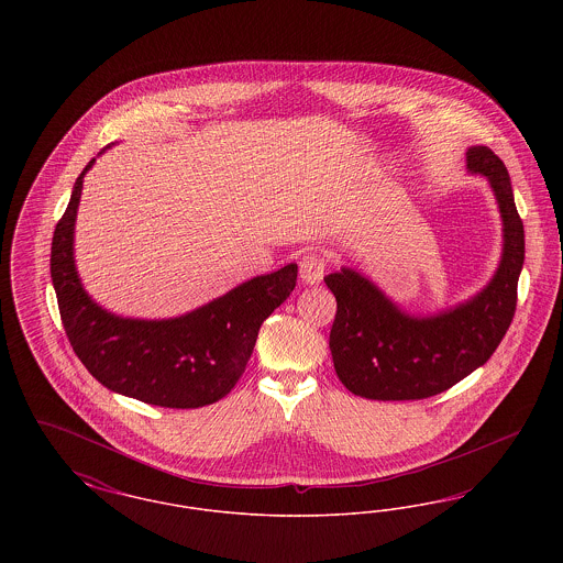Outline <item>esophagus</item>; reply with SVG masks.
Masks as SVG:
<instances>
[{
	"label": "esophagus",
	"mask_w": 563,
	"mask_h": 563,
	"mask_svg": "<svg viewBox=\"0 0 563 563\" xmlns=\"http://www.w3.org/2000/svg\"><path fill=\"white\" fill-rule=\"evenodd\" d=\"M324 269H327V260L321 253H308L299 262V274L306 285H319L324 276Z\"/></svg>",
	"instance_id": "obj_1"
}]
</instances>
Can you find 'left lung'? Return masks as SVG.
Masks as SVG:
<instances>
[{
	"label": "left lung",
	"mask_w": 563,
	"mask_h": 563,
	"mask_svg": "<svg viewBox=\"0 0 563 563\" xmlns=\"http://www.w3.org/2000/svg\"><path fill=\"white\" fill-rule=\"evenodd\" d=\"M466 168L487 177L503 217V257L479 294L450 310L411 317L356 269L324 276L338 301L329 349L335 374L352 395L375 401L429 399L482 367L503 342L526 257L523 221L509 170L489 147H468Z\"/></svg>",
	"instance_id": "left-lung-1"
}]
</instances>
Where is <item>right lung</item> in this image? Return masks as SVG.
Here are the masks:
<instances>
[{
	"instance_id": "right-lung-1",
	"label": "right lung",
	"mask_w": 563,
	"mask_h": 563,
	"mask_svg": "<svg viewBox=\"0 0 563 563\" xmlns=\"http://www.w3.org/2000/svg\"><path fill=\"white\" fill-rule=\"evenodd\" d=\"M92 164L76 179L51 251L58 312L74 352L106 388L136 401L196 409L223 399L244 374L262 322L294 291L297 264L255 276L175 319L115 317L84 291L74 260L81 184Z\"/></svg>"
}]
</instances>
